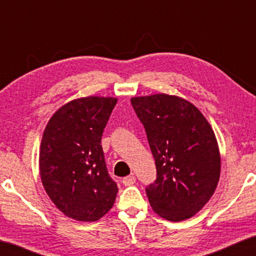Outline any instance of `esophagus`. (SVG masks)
Segmentation results:
<instances>
[{"label":"esophagus","instance_id":"obj_1","mask_svg":"<svg viewBox=\"0 0 256 256\" xmlns=\"http://www.w3.org/2000/svg\"><path fill=\"white\" fill-rule=\"evenodd\" d=\"M135 182H136V178L134 174H130V176L124 177V180H122V183H124V185H126V186H129V185L135 184Z\"/></svg>","mask_w":256,"mask_h":256}]
</instances>
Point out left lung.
Segmentation results:
<instances>
[{
    "mask_svg": "<svg viewBox=\"0 0 256 256\" xmlns=\"http://www.w3.org/2000/svg\"><path fill=\"white\" fill-rule=\"evenodd\" d=\"M130 101L155 158L156 180L146 188L150 205L170 222L191 218L219 182L220 155L211 126L182 98L155 94Z\"/></svg>",
    "mask_w": 256,
    "mask_h": 256,
    "instance_id": "left-lung-1",
    "label": "left lung"
}]
</instances>
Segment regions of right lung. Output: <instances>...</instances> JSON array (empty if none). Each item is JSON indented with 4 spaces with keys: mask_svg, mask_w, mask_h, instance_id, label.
I'll return each mask as SVG.
<instances>
[{
    "mask_svg": "<svg viewBox=\"0 0 256 256\" xmlns=\"http://www.w3.org/2000/svg\"><path fill=\"white\" fill-rule=\"evenodd\" d=\"M114 98L73 100L56 112L40 150L43 186L57 208L79 222H96L113 206L118 191L108 174L101 138Z\"/></svg>",
    "mask_w": 256,
    "mask_h": 256,
    "instance_id": "add662e5",
    "label": "right lung"
}]
</instances>
